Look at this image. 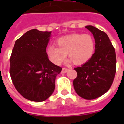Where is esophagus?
Listing matches in <instances>:
<instances>
[{"mask_svg": "<svg viewBox=\"0 0 124 124\" xmlns=\"http://www.w3.org/2000/svg\"><path fill=\"white\" fill-rule=\"evenodd\" d=\"M68 71V69L66 68H63L62 70V73H66Z\"/></svg>", "mask_w": 124, "mask_h": 124, "instance_id": "esophagus-1", "label": "esophagus"}]
</instances>
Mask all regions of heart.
Here are the masks:
<instances>
[{
    "label": "heart",
    "mask_w": 124,
    "mask_h": 124,
    "mask_svg": "<svg viewBox=\"0 0 124 124\" xmlns=\"http://www.w3.org/2000/svg\"><path fill=\"white\" fill-rule=\"evenodd\" d=\"M56 42L58 47L50 44L47 48L48 56L55 64H61L66 54L74 64H84L90 60L94 52V40L89 34H70L60 38Z\"/></svg>",
    "instance_id": "b5f03b06"
}]
</instances>
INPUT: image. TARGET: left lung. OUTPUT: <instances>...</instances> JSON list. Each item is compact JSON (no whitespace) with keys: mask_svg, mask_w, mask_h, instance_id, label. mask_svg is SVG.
I'll list each match as a JSON object with an SVG mask.
<instances>
[{"mask_svg":"<svg viewBox=\"0 0 124 124\" xmlns=\"http://www.w3.org/2000/svg\"><path fill=\"white\" fill-rule=\"evenodd\" d=\"M95 38V52L90 60L74 70L77 77L73 85L78 96L93 100L109 90L116 70L115 49L108 36L92 26H86Z\"/></svg>","mask_w":124,"mask_h":124,"instance_id":"1","label":"left lung"}]
</instances>
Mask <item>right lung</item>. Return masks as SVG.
Segmentation results:
<instances>
[{
  "instance_id": "right-lung-1",
  "label": "right lung",
  "mask_w": 124,
  "mask_h": 124,
  "mask_svg": "<svg viewBox=\"0 0 124 124\" xmlns=\"http://www.w3.org/2000/svg\"><path fill=\"white\" fill-rule=\"evenodd\" d=\"M51 32L32 29L15 42L10 58V74L15 88L26 99L43 101L55 89L62 68L49 60L46 53Z\"/></svg>"
}]
</instances>
